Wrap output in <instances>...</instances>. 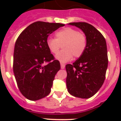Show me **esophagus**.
Wrapping results in <instances>:
<instances>
[{"instance_id": "esophagus-1", "label": "esophagus", "mask_w": 121, "mask_h": 121, "mask_svg": "<svg viewBox=\"0 0 121 121\" xmlns=\"http://www.w3.org/2000/svg\"><path fill=\"white\" fill-rule=\"evenodd\" d=\"M65 67V65L63 63H61V69H64Z\"/></svg>"}]
</instances>
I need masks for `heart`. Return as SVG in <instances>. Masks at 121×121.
Returning <instances> with one entry per match:
<instances>
[{"mask_svg":"<svg viewBox=\"0 0 121 121\" xmlns=\"http://www.w3.org/2000/svg\"><path fill=\"white\" fill-rule=\"evenodd\" d=\"M56 38H48L46 40L48 48L51 53L56 55L63 46V50L56 56L60 62L71 60L73 56L78 58L83 54L86 47V38L72 27H65L56 33Z\"/></svg>","mask_w":121,"mask_h":121,"instance_id":"1","label":"heart"}]
</instances>
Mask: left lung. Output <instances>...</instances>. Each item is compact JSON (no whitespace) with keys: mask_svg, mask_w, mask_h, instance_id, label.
Here are the masks:
<instances>
[{"mask_svg":"<svg viewBox=\"0 0 121 121\" xmlns=\"http://www.w3.org/2000/svg\"><path fill=\"white\" fill-rule=\"evenodd\" d=\"M83 31L86 38L84 53L72 65H66V86L73 96L88 99L103 85L108 66L106 41L103 35L90 24L71 22Z\"/></svg>","mask_w":121,"mask_h":121,"instance_id":"left-lung-1","label":"left lung"}]
</instances>
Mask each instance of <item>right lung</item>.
<instances>
[{
	"instance_id": "right-lung-1",
	"label": "right lung",
	"mask_w": 121,
	"mask_h": 121,
	"mask_svg": "<svg viewBox=\"0 0 121 121\" xmlns=\"http://www.w3.org/2000/svg\"><path fill=\"white\" fill-rule=\"evenodd\" d=\"M64 26L35 22L27 26L16 40L13 72L20 92L27 99L39 100L51 92L60 63L48 49L46 40L49 35Z\"/></svg>"
}]
</instances>
